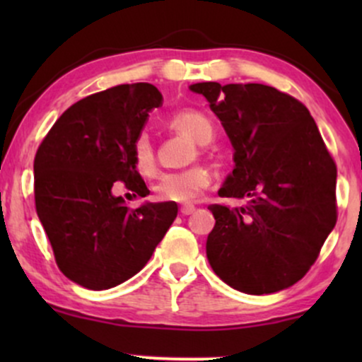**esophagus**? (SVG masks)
Wrapping results in <instances>:
<instances>
[{"label": "esophagus", "instance_id": "esophagus-1", "mask_svg": "<svg viewBox=\"0 0 362 362\" xmlns=\"http://www.w3.org/2000/svg\"><path fill=\"white\" fill-rule=\"evenodd\" d=\"M195 211V206L194 204H184L180 207V213L184 214V216H189V214H192Z\"/></svg>", "mask_w": 362, "mask_h": 362}]
</instances>
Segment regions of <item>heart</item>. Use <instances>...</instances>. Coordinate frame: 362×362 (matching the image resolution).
Segmentation results:
<instances>
[{"mask_svg": "<svg viewBox=\"0 0 362 362\" xmlns=\"http://www.w3.org/2000/svg\"><path fill=\"white\" fill-rule=\"evenodd\" d=\"M170 126L189 136L194 143L207 144L214 138V126L207 115L195 109L177 112L170 117ZM132 160L141 175H153L156 170L155 149L148 134H139L132 144ZM211 184V173L204 167H190L180 172H168L156 182L155 192L163 201L189 202L201 195Z\"/></svg>", "mask_w": 362, "mask_h": 362, "instance_id": "obj_1", "label": "heart"}]
</instances>
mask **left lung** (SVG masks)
Instances as JSON below:
<instances>
[{"label":"left lung","instance_id":"8db88e82","mask_svg":"<svg viewBox=\"0 0 362 362\" xmlns=\"http://www.w3.org/2000/svg\"><path fill=\"white\" fill-rule=\"evenodd\" d=\"M204 95L235 148L221 197L243 207L209 206L211 267L231 288L271 294L310 271L337 223V167L308 109L260 83L190 85Z\"/></svg>","mask_w":362,"mask_h":362}]
</instances>
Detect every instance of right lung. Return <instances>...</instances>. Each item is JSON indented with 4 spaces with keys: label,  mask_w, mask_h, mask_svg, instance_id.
Listing matches in <instances>:
<instances>
[{
    "label": "right lung",
    "mask_w": 362,
    "mask_h": 362,
    "mask_svg": "<svg viewBox=\"0 0 362 362\" xmlns=\"http://www.w3.org/2000/svg\"><path fill=\"white\" fill-rule=\"evenodd\" d=\"M149 83L117 85L73 103L42 139L34 160L35 209L57 267L86 289L131 279L151 259L178 207H129L114 185L149 194L132 160L148 112L161 105Z\"/></svg>",
    "instance_id": "add662e5"
}]
</instances>
